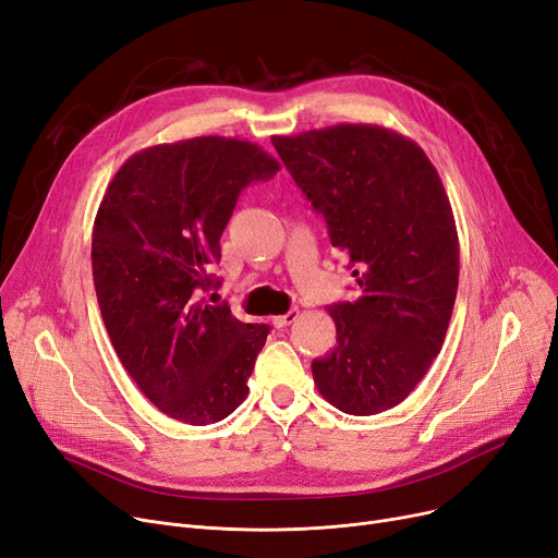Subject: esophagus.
<instances>
[{
    "label": "esophagus",
    "instance_id": "obj_1",
    "mask_svg": "<svg viewBox=\"0 0 558 558\" xmlns=\"http://www.w3.org/2000/svg\"><path fill=\"white\" fill-rule=\"evenodd\" d=\"M299 319V310H289L287 314H280V317H274V326L276 328H284V326H292Z\"/></svg>",
    "mask_w": 558,
    "mask_h": 558
}]
</instances>
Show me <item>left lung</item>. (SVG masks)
I'll return each instance as SVG.
<instances>
[{
    "mask_svg": "<svg viewBox=\"0 0 558 558\" xmlns=\"http://www.w3.org/2000/svg\"><path fill=\"white\" fill-rule=\"evenodd\" d=\"M271 141L360 287L328 307L337 344L312 362L314 385L342 413H383L415 390L449 328L460 251L442 180L415 141L380 125Z\"/></svg>",
    "mask_w": 558,
    "mask_h": 558,
    "instance_id": "left-lung-1",
    "label": "left lung"
}]
</instances>
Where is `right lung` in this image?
<instances>
[{"label":"right lung","instance_id":"obj_1","mask_svg":"<svg viewBox=\"0 0 558 558\" xmlns=\"http://www.w3.org/2000/svg\"><path fill=\"white\" fill-rule=\"evenodd\" d=\"M278 171L257 143L196 136L132 155L105 191L90 246L102 319L138 390L178 422H221L248 395L269 326L201 294L239 193Z\"/></svg>","mask_w":558,"mask_h":558}]
</instances>
